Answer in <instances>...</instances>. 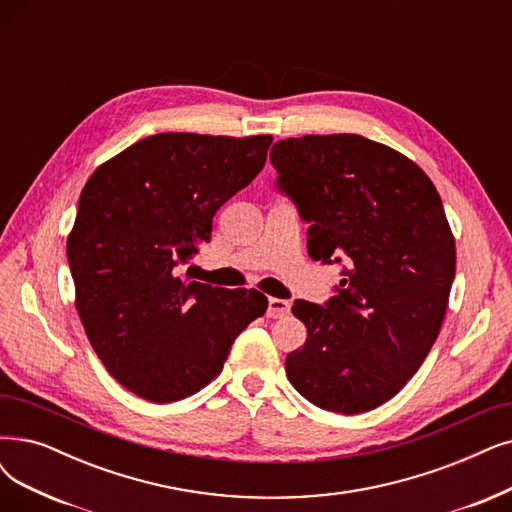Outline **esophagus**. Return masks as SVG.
Masks as SVG:
<instances>
[{"instance_id":"34e87169","label":"esophagus","mask_w":512,"mask_h":512,"mask_svg":"<svg viewBox=\"0 0 512 512\" xmlns=\"http://www.w3.org/2000/svg\"><path fill=\"white\" fill-rule=\"evenodd\" d=\"M290 300H281V298H269V309H267V317L271 319H279L290 313Z\"/></svg>"}]
</instances>
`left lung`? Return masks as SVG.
Masks as SVG:
<instances>
[{
	"mask_svg": "<svg viewBox=\"0 0 512 512\" xmlns=\"http://www.w3.org/2000/svg\"><path fill=\"white\" fill-rule=\"evenodd\" d=\"M271 163L311 222L309 256L346 262L338 296L294 302L306 342L285 372L321 410L370 412L418 372L441 332L456 275L441 197L418 163L359 134L285 138Z\"/></svg>",
	"mask_w": 512,
	"mask_h": 512,
	"instance_id": "obj_1",
	"label": "left lung"
}]
</instances>
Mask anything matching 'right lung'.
Returning <instances> with one entry per match:
<instances>
[{
    "mask_svg": "<svg viewBox=\"0 0 512 512\" xmlns=\"http://www.w3.org/2000/svg\"><path fill=\"white\" fill-rule=\"evenodd\" d=\"M273 136L166 132L96 168L67 239L75 309L107 372L170 403L210 384L267 296L182 279L224 201L264 168Z\"/></svg>",
    "mask_w": 512,
    "mask_h": 512,
    "instance_id": "right-lung-1",
    "label": "right lung"
}]
</instances>
